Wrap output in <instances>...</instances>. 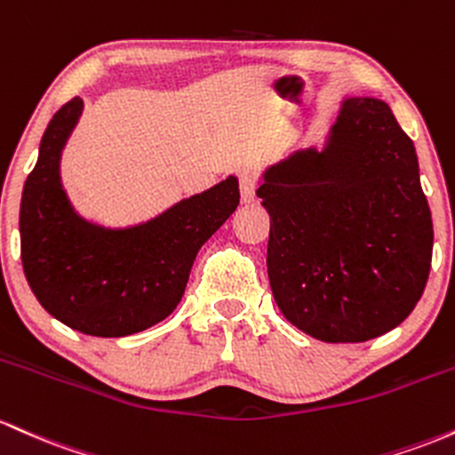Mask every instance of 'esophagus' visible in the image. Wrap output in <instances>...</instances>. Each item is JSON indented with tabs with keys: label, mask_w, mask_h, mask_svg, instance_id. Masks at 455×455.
Here are the masks:
<instances>
[{
	"label": "esophagus",
	"mask_w": 455,
	"mask_h": 455,
	"mask_svg": "<svg viewBox=\"0 0 455 455\" xmlns=\"http://www.w3.org/2000/svg\"><path fill=\"white\" fill-rule=\"evenodd\" d=\"M255 188H258V185H255V180L251 176H241V200L244 206H249V204L255 202Z\"/></svg>",
	"instance_id": "1"
}]
</instances>
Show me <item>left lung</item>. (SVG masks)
I'll list each match as a JSON object with an SVG mask.
<instances>
[{"mask_svg": "<svg viewBox=\"0 0 455 455\" xmlns=\"http://www.w3.org/2000/svg\"><path fill=\"white\" fill-rule=\"evenodd\" d=\"M270 217L267 267L283 318L329 344L404 323L426 288L432 214L411 137L389 105L344 96L323 148L259 173Z\"/></svg>", "mask_w": 455, "mask_h": 455, "instance_id": "8db88e82", "label": "left lung"}]
</instances>
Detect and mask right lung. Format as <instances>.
Instances as JSON below:
<instances>
[{
    "instance_id": "1",
    "label": "right lung",
    "mask_w": 455,
    "mask_h": 455,
    "mask_svg": "<svg viewBox=\"0 0 455 455\" xmlns=\"http://www.w3.org/2000/svg\"><path fill=\"white\" fill-rule=\"evenodd\" d=\"M84 100L51 117L21 197L19 232L25 277L53 318L94 338H124L161 323L185 294L202 244L236 211L238 178L172 204L124 228L90 221L62 185V152Z\"/></svg>"
}]
</instances>
